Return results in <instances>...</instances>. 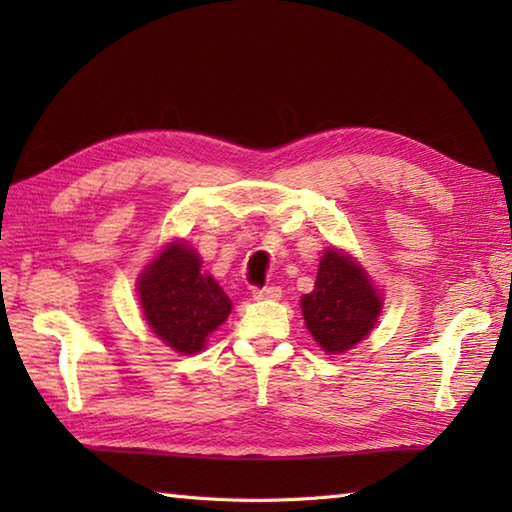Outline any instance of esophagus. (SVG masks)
I'll list each match as a JSON object with an SVG mask.
<instances>
[{
    "mask_svg": "<svg viewBox=\"0 0 512 512\" xmlns=\"http://www.w3.org/2000/svg\"><path fill=\"white\" fill-rule=\"evenodd\" d=\"M255 299H279L281 297V288L279 286H264V288H255L253 290Z\"/></svg>",
    "mask_w": 512,
    "mask_h": 512,
    "instance_id": "1",
    "label": "esophagus"
}]
</instances>
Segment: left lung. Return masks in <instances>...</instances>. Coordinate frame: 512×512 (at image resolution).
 I'll list each match as a JSON object with an SVG mask.
<instances>
[{
  "mask_svg": "<svg viewBox=\"0 0 512 512\" xmlns=\"http://www.w3.org/2000/svg\"><path fill=\"white\" fill-rule=\"evenodd\" d=\"M301 312L321 350L341 354L372 332L383 312V297L352 255L328 248L314 290L301 297Z\"/></svg>",
  "mask_w": 512,
  "mask_h": 512,
  "instance_id": "left-lung-1",
  "label": "left lung"
}]
</instances>
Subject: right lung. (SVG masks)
Listing matches in <instances>:
<instances>
[{
    "label": "right lung",
    "mask_w": 512,
    "mask_h": 512,
    "mask_svg": "<svg viewBox=\"0 0 512 512\" xmlns=\"http://www.w3.org/2000/svg\"><path fill=\"white\" fill-rule=\"evenodd\" d=\"M136 288L151 332L180 354L200 352L233 308L217 281L202 273L200 255L184 242L162 248Z\"/></svg>",
    "instance_id": "1"
}]
</instances>
